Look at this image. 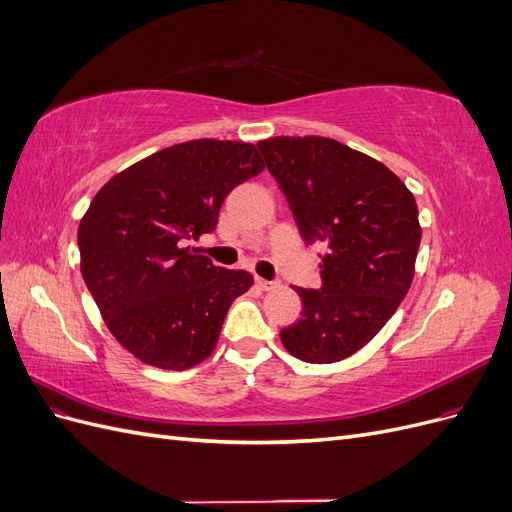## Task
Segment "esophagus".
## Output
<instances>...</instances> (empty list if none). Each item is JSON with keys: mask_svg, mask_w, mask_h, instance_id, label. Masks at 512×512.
I'll return each instance as SVG.
<instances>
[{"mask_svg": "<svg viewBox=\"0 0 512 512\" xmlns=\"http://www.w3.org/2000/svg\"><path fill=\"white\" fill-rule=\"evenodd\" d=\"M256 286L260 290H273V288H277V282H269V280H262V277H256Z\"/></svg>", "mask_w": 512, "mask_h": 512, "instance_id": "esophagus-1", "label": "esophagus"}]
</instances>
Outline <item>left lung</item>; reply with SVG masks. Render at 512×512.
<instances>
[{
  "label": "left lung",
  "instance_id": "8db88e82",
  "mask_svg": "<svg viewBox=\"0 0 512 512\" xmlns=\"http://www.w3.org/2000/svg\"><path fill=\"white\" fill-rule=\"evenodd\" d=\"M258 149L305 243L327 245L322 286H294L303 314L282 344L305 363L348 359L410 290L423 235L416 200L393 170L333 138L275 136Z\"/></svg>",
  "mask_w": 512,
  "mask_h": 512
}]
</instances>
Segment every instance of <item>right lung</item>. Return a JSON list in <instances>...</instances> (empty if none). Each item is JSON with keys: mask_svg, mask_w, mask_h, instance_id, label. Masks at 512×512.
Segmentation results:
<instances>
[{"mask_svg": "<svg viewBox=\"0 0 512 512\" xmlns=\"http://www.w3.org/2000/svg\"><path fill=\"white\" fill-rule=\"evenodd\" d=\"M262 168L250 143L198 138L121 170L91 200L79 224L83 280L138 361L183 371L213 352L228 307L254 277L185 243L213 232L230 190Z\"/></svg>", "mask_w": 512, "mask_h": 512, "instance_id": "1", "label": "right lung"}]
</instances>
